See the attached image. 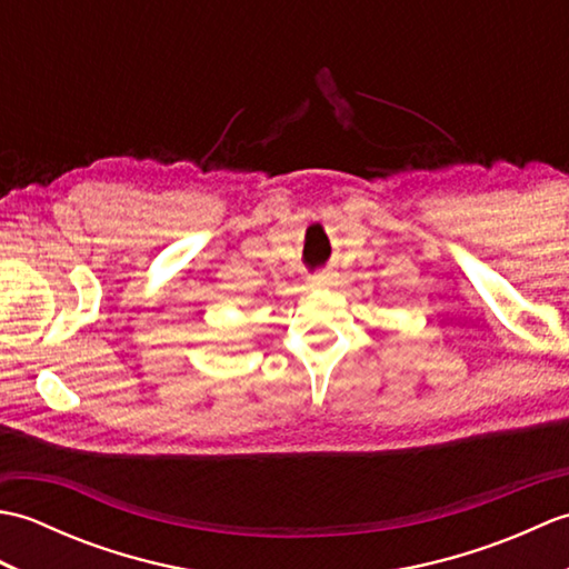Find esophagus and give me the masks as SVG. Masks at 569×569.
Here are the masks:
<instances>
[{
	"instance_id": "obj_1",
	"label": "esophagus",
	"mask_w": 569,
	"mask_h": 569,
	"mask_svg": "<svg viewBox=\"0 0 569 569\" xmlns=\"http://www.w3.org/2000/svg\"><path fill=\"white\" fill-rule=\"evenodd\" d=\"M312 288H330L332 286V273L330 271H320L310 278Z\"/></svg>"
}]
</instances>
